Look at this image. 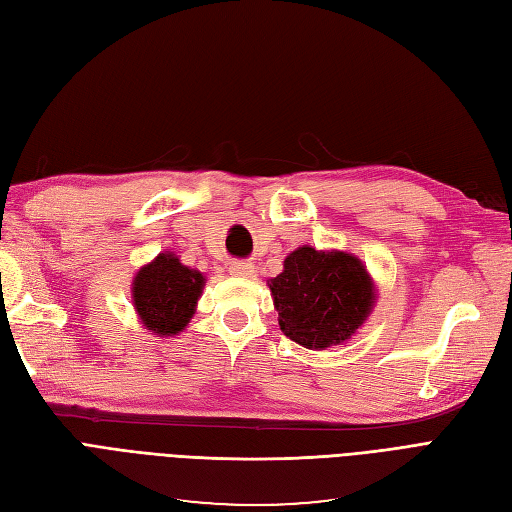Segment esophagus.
Returning <instances> with one entry per match:
<instances>
[{
	"instance_id": "obj_1",
	"label": "esophagus",
	"mask_w": 512,
	"mask_h": 512,
	"mask_svg": "<svg viewBox=\"0 0 512 512\" xmlns=\"http://www.w3.org/2000/svg\"><path fill=\"white\" fill-rule=\"evenodd\" d=\"M230 275L235 277H241V280H250V277H254V265L252 262H232V265L228 267Z\"/></svg>"
}]
</instances>
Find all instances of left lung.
Masks as SVG:
<instances>
[{"label": "left lung", "mask_w": 512, "mask_h": 512, "mask_svg": "<svg viewBox=\"0 0 512 512\" xmlns=\"http://www.w3.org/2000/svg\"><path fill=\"white\" fill-rule=\"evenodd\" d=\"M267 286L282 333L307 350L348 342L378 301L374 277L359 256L312 245L290 252Z\"/></svg>", "instance_id": "8db88e82"}]
</instances>
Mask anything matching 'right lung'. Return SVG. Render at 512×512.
Listing matches in <instances>:
<instances>
[{
    "label": "right lung",
    "instance_id": "right-lung-1",
    "mask_svg": "<svg viewBox=\"0 0 512 512\" xmlns=\"http://www.w3.org/2000/svg\"><path fill=\"white\" fill-rule=\"evenodd\" d=\"M205 284V275L198 269L185 267L175 252H162L134 275V312L147 333L175 337L196 314Z\"/></svg>",
    "mask_w": 512,
    "mask_h": 512
}]
</instances>
